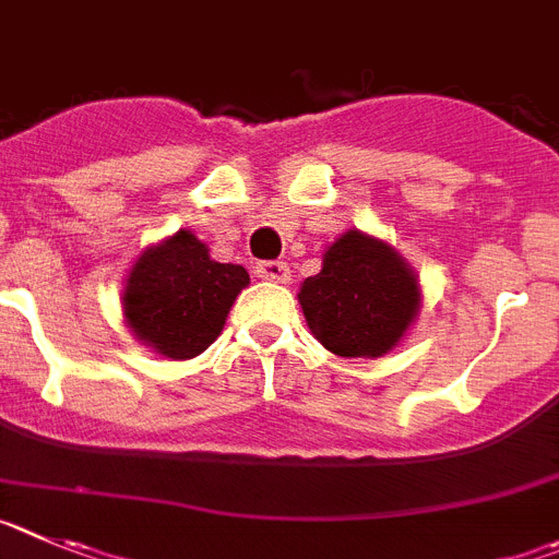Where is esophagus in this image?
Here are the masks:
<instances>
[{
    "label": "esophagus",
    "mask_w": 559,
    "mask_h": 559,
    "mask_svg": "<svg viewBox=\"0 0 559 559\" xmlns=\"http://www.w3.org/2000/svg\"><path fill=\"white\" fill-rule=\"evenodd\" d=\"M255 275L264 281H275V284H286L289 281V264L286 261H259Z\"/></svg>",
    "instance_id": "esophagus-1"
}]
</instances>
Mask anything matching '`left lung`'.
Wrapping results in <instances>:
<instances>
[{
    "instance_id": "8db88e82",
    "label": "left lung",
    "mask_w": 559,
    "mask_h": 559,
    "mask_svg": "<svg viewBox=\"0 0 559 559\" xmlns=\"http://www.w3.org/2000/svg\"><path fill=\"white\" fill-rule=\"evenodd\" d=\"M311 334L336 356H384L420 306L404 259L379 239L348 230L325 250L323 270L300 286Z\"/></svg>"
}]
</instances>
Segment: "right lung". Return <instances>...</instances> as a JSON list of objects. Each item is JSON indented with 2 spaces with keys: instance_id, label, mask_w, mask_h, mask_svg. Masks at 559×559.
Returning <instances> with one entry per match:
<instances>
[{
  "instance_id": "1",
  "label": "right lung",
  "mask_w": 559,
  "mask_h": 559,
  "mask_svg": "<svg viewBox=\"0 0 559 559\" xmlns=\"http://www.w3.org/2000/svg\"><path fill=\"white\" fill-rule=\"evenodd\" d=\"M248 270L219 264L189 230L144 250L124 286V317L135 336L169 359H192L217 340Z\"/></svg>"
}]
</instances>
